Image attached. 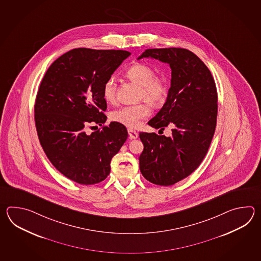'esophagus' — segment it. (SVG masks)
<instances>
[{"mask_svg": "<svg viewBox=\"0 0 261 261\" xmlns=\"http://www.w3.org/2000/svg\"><path fill=\"white\" fill-rule=\"evenodd\" d=\"M128 137L130 139H137L138 138V133H136L135 130H133V129H128Z\"/></svg>", "mask_w": 261, "mask_h": 261, "instance_id": "obj_1", "label": "esophagus"}]
</instances>
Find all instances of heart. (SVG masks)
Returning <instances> with one entry per match:
<instances>
[{
    "mask_svg": "<svg viewBox=\"0 0 261 261\" xmlns=\"http://www.w3.org/2000/svg\"><path fill=\"white\" fill-rule=\"evenodd\" d=\"M132 81L141 86L139 97L148 100L156 106L166 99L168 86L166 80L161 76H155L152 67L137 62L128 68L126 72ZM102 96L108 102L117 100V82L115 78H108L102 87ZM150 115V107L146 102L138 105L123 106L111 113L112 121L118 123L129 128L138 127L142 120Z\"/></svg>",
    "mask_w": 261,
    "mask_h": 261,
    "instance_id": "1",
    "label": "heart"
}]
</instances>
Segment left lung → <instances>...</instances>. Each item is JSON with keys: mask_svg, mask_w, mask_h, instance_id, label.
Returning <instances> with one entry per match:
<instances>
[{"mask_svg": "<svg viewBox=\"0 0 261 261\" xmlns=\"http://www.w3.org/2000/svg\"><path fill=\"white\" fill-rule=\"evenodd\" d=\"M152 58L172 69L166 102L148 125L172 135L140 133L144 150L140 171L151 183L172 186L188 177L204 159L216 130L217 91L210 70L193 52L185 48L146 49L138 60Z\"/></svg>", "mask_w": 261, "mask_h": 261, "instance_id": "obj_1", "label": "left lung"}]
</instances>
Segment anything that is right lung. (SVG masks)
<instances>
[{
  "mask_svg": "<svg viewBox=\"0 0 261 261\" xmlns=\"http://www.w3.org/2000/svg\"><path fill=\"white\" fill-rule=\"evenodd\" d=\"M129 55L124 50L74 48L57 59L41 82L34 106L40 144L53 166L76 183L103 181L112 158L128 138L126 127L117 122L91 135L84 128L106 122L103 84Z\"/></svg>",
  "mask_w": 261,
  "mask_h": 261,
  "instance_id": "add662e5",
  "label": "right lung"
}]
</instances>
